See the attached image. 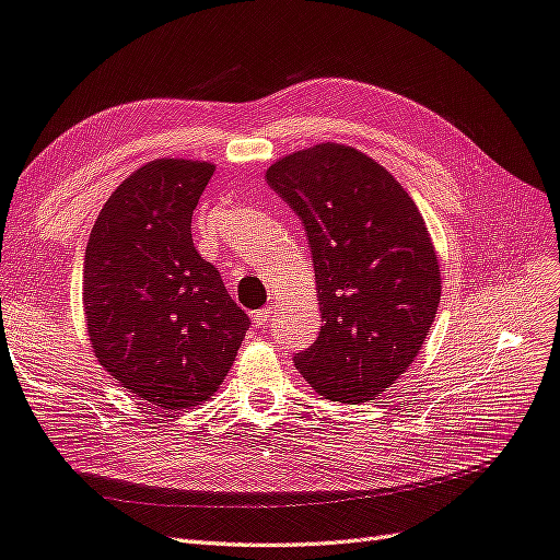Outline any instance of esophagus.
Wrapping results in <instances>:
<instances>
[{
    "label": "esophagus",
    "mask_w": 560,
    "mask_h": 560,
    "mask_svg": "<svg viewBox=\"0 0 560 560\" xmlns=\"http://www.w3.org/2000/svg\"><path fill=\"white\" fill-rule=\"evenodd\" d=\"M273 317V308L270 306H266V308H261V311H257V313H252V319H254V325H266V322Z\"/></svg>",
    "instance_id": "esophagus-1"
}]
</instances>
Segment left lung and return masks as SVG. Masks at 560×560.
<instances>
[{"label":"left lung","mask_w":560,"mask_h":560,"mask_svg":"<svg viewBox=\"0 0 560 560\" xmlns=\"http://www.w3.org/2000/svg\"><path fill=\"white\" fill-rule=\"evenodd\" d=\"M266 182L299 214L313 254L322 329L296 369L331 401L381 397L413 364L442 299L425 219L381 163L348 144L294 151Z\"/></svg>","instance_id":"1"}]
</instances>
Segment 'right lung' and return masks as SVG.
Instances as JSON below:
<instances>
[{
    "instance_id": "add662e5",
    "label": "right lung",
    "mask_w": 560,
    "mask_h": 560,
    "mask_svg": "<svg viewBox=\"0 0 560 560\" xmlns=\"http://www.w3.org/2000/svg\"><path fill=\"white\" fill-rule=\"evenodd\" d=\"M212 173V163L189 159L138 167L100 210L83 259V313L100 366L165 411L208 401L249 329L191 238Z\"/></svg>"
}]
</instances>
